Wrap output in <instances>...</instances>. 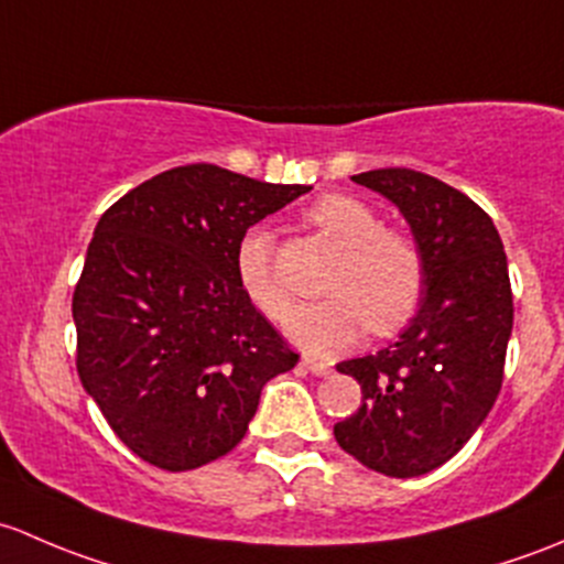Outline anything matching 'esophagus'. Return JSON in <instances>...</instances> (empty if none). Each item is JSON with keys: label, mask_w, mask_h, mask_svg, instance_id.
<instances>
[{"label": "esophagus", "mask_w": 564, "mask_h": 564, "mask_svg": "<svg viewBox=\"0 0 564 564\" xmlns=\"http://www.w3.org/2000/svg\"><path fill=\"white\" fill-rule=\"evenodd\" d=\"M301 364H304V369L312 371V375H315V377H325V375H328V371H330L328 364L315 361V358H304V361H301Z\"/></svg>", "instance_id": "1"}]
</instances>
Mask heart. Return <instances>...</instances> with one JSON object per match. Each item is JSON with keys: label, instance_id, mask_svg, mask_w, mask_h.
<instances>
[{"label": "heart", "instance_id": "b5f03b06", "mask_svg": "<svg viewBox=\"0 0 564 564\" xmlns=\"http://www.w3.org/2000/svg\"><path fill=\"white\" fill-rule=\"evenodd\" d=\"M306 219L341 252L325 290L330 299L306 304L290 317L288 336L295 347L330 356L364 336L393 334L421 304L426 269L415 241L397 230H382L375 208L350 195H325ZM236 280L249 304L269 321H284L293 295L274 265V236L263 225L241 234L234 258Z\"/></svg>", "mask_w": 564, "mask_h": 564}]
</instances>
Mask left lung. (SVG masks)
<instances>
[{"label":"left lung","instance_id":"1","mask_svg":"<svg viewBox=\"0 0 564 564\" xmlns=\"http://www.w3.org/2000/svg\"><path fill=\"white\" fill-rule=\"evenodd\" d=\"M352 182L399 208L426 282L397 341L336 364L364 399L334 437L364 467L415 478L456 456L495 408L513 330L508 258L489 214L440 178L382 167Z\"/></svg>","mask_w":564,"mask_h":564}]
</instances>
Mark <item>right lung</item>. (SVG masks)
Wrapping results in <instances>:
<instances>
[{
	"label": "right lung",
	"instance_id": "1",
	"mask_svg": "<svg viewBox=\"0 0 564 564\" xmlns=\"http://www.w3.org/2000/svg\"><path fill=\"white\" fill-rule=\"evenodd\" d=\"M304 184L184 165L100 217L73 293L78 377L116 437L167 473L230 454L299 356L236 280L241 234Z\"/></svg>",
	"mask_w": 564,
	"mask_h": 564
}]
</instances>
